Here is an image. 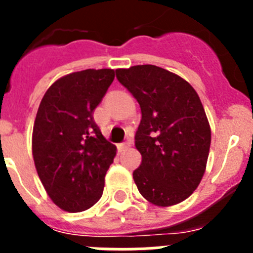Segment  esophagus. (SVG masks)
<instances>
[{"label":"esophagus","instance_id":"34e87169","mask_svg":"<svg viewBox=\"0 0 253 253\" xmlns=\"http://www.w3.org/2000/svg\"><path fill=\"white\" fill-rule=\"evenodd\" d=\"M130 147V142H124V143H120L119 146H118V148H119V151H124V149L129 148Z\"/></svg>","mask_w":253,"mask_h":253}]
</instances>
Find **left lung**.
Segmentation results:
<instances>
[{
    "label": "left lung",
    "mask_w": 253,
    "mask_h": 253,
    "mask_svg": "<svg viewBox=\"0 0 253 253\" xmlns=\"http://www.w3.org/2000/svg\"><path fill=\"white\" fill-rule=\"evenodd\" d=\"M115 72L142 111L135 133L142 163L133 172L139 193L157 207L184 202L204 176L211 140L198 93L184 78L152 64Z\"/></svg>",
    "instance_id": "obj_1"
}]
</instances>
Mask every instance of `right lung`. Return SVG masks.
Here are the masks:
<instances>
[{"mask_svg":"<svg viewBox=\"0 0 253 253\" xmlns=\"http://www.w3.org/2000/svg\"><path fill=\"white\" fill-rule=\"evenodd\" d=\"M114 69H84L59 78L44 95L33 129V157L49 198L77 213L99 202L116 147L93 111L113 84Z\"/></svg>","mask_w":253,"mask_h":253,"instance_id":"add662e5","label":"right lung"}]
</instances>
